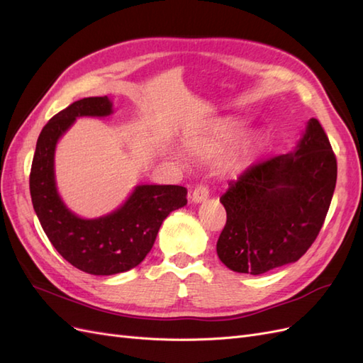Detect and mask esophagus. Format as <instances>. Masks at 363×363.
<instances>
[{"instance_id": "esophagus-1", "label": "esophagus", "mask_w": 363, "mask_h": 363, "mask_svg": "<svg viewBox=\"0 0 363 363\" xmlns=\"http://www.w3.org/2000/svg\"><path fill=\"white\" fill-rule=\"evenodd\" d=\"M208 198V187L206 184H199L194 187L193 194H191V201L193 202H202Z\"/></svg>"}]
</instances>
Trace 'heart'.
Instances as JSON below:
<instances>
[{
  "label": "heart",
  "instance_id": "1",
  "mask_svg": "<svg viewBox=\"0 0 363 363\" xmlns=\"http://www.w3.org/2000/svg\"><path fill=\"white\" fill-rule=\"evenodd\" d=\"M238 133V130L233 127H227V128H222L219 132L208 138L206 141V147L208 152H218L220 150L222 147H225L231 139H233ZM255 148L256 144L253 139H242V141H239L233 148H231L228 156H227V167L230 169H236V167L244 165L250 157L253 156L255 153Z\"/></svg>",
  "mask_w": 363,
  "mask_h": 363
}]
</instances>
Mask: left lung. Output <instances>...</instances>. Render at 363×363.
<instances>
[{"label":"left lung","instance_id":"8db88e82","mask_svg":"<svg viewBox=\"0 0 363 363\" xmlns=\"http://www.w3.org/2000/svg\"><path fill=\"white\" fill-rule=\"evenodd\" d=\"M337 179L327 133L308 121L293 153L259 161L228 182L216 252L230 270L264 274L299 261L318 238Z\"/></svg>","mask_w":363,"mask_h":363}]
</instances>
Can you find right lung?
<instances>
[{
    "label": "right lung",
    "instance_id": "add662e5",
    "mask_svg": "<svg viewBox=\"0 0 363 363\" xmlns=\"http://www.w3.org/2000/svg\"><path fill=\"white\" fill-rule=\"evenodd\" d=\"M107 96L75 101L41 130L30 169V196L36 216L52 245L78 270L110 276L135 268L150 252L162 220L187 203L181 185H138L110 215L82 219L64 206L55 185V147L78 116H107Z\"/></svg>",
    "mask_w": 363,
    "mask_h": 363
}]
</instances>
